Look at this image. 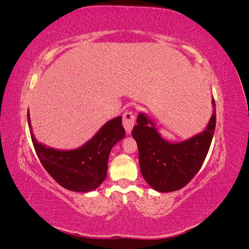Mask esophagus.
I'll list each match as a JSON object with an SVG mask.
<instances>
[{
  "label": "esophagus",
  "mask_w": 249,
  "mask_h": 249,
  "mask_svg": "<svg viewBox=\"0 0 249 249\" xmlns=\"http://www.w3.org/2000/svg\"><path fill=\"white\" fill-rule=\"evenodd\" d=\"M123 124H124V127L125 129V132L127 133V135H130L132 133L134 125H135V115L133 114V112L126 111L124 113V117H123Z\"/></svg>",
  "instance_id": "esophagus-1"
}]
</instances>
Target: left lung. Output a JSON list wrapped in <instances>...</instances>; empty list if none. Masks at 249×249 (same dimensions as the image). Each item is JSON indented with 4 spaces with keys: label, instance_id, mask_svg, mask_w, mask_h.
Returning <instances> with one entry per match:
<instances>
[{
    "label": "left lung",
    "instance_id": "left-lung-1",
    "mask_svg": "<svg viewBox=\"0 0 249 249\" xmlns=\"http://www.w3.org/2000/svg\"><path fill=\"white\" fill-rule=\"evenodd\" d=\"M212 116L202 132L180 142L162 137L156 123L144 112L137 117L132 136L139 150V165L143 178L158 192H172L186 186L205 161L216 125L215 101Z\"/></svg>",
    "mask_w": 249,
    "mask_h": 249
}]
</instances>
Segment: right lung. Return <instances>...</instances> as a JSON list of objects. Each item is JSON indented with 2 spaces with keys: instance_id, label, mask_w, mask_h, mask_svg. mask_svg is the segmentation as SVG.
<instances>
[{
  "instance_id": "obj_1",
  "label": "right lung",
  "mask_w": 249,
  "mask_h": 249,
  "mask_svg": "<svg viewBox=\"0 0 249 249\" xmlns=\"http://www.w3.org/2000/svg\"><path fill=\"white\" fill-rule=\"evenodd\" d=\"M28 124L35 152L44 169L59 185L74 192L93 191L104 182L111 149L125 135L122 116H117L105 124L80 147L58 149L36 140L29 111Z\"/></svg>"
}]
</instances>
